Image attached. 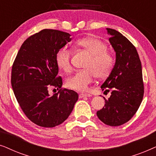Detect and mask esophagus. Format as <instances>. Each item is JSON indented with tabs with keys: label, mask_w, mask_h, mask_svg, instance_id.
I'll return each instance as SVG.
<instances>
[{
	"label": "esophagus",
	"mask_w": 156,
	"mask_h": 156,
	"mask_svg": "<svg viewBox=\"0 0 156 156\" xmlns=\"http://www.w3.org/2000/svg\"><path fill=\"white\" fill-rule=\"evenodd\" d=\"M90 94H80V95H79V97L80 98H83V97H90Z\"/></svg>",
	"instance_id": "34e87169"
}]
</instances>
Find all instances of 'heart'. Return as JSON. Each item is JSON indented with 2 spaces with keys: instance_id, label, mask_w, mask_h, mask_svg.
I'll return each instance as SVG.
<instances>
[{
  "instance_id": "heart-1",
  "label": "heart",
  "mask_w": 156,
  "mask_h": 156,
  "mask_svg": "<svg viewBox=\"0 0 156 156\" xmlns=\"http://www.w3.org/2000/svg\"><path fill=\"white\" fill-rule=\"evenodd\" d=\"M76 46L91 55L85 65L86 69L76 72L67 80L68 88L76 91H86L96 76L105 79L109 75L114 67V59L112 54L107 50V44L99 38L86 37L77 40ZM56 64L65 72L72 69L71 52L67 48L58 50L55 56Z\"/></svg>"
}]
</instances>
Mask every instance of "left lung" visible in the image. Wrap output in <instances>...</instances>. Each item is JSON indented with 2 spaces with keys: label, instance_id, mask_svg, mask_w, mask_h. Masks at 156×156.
I'll use <instances>...</instances> for the list:
<instances>
[{
  "label": "left lung",
  "instance_id": "obj_1",
  "mask_svg": "<svg viewBox=\"0 0 156 156\" xmlns=\"http://www.w3.org/2000/svg\"><path fill=\"white\" fill-rule=\"evenodd\" d=\"M116 52V62L102 90L112 91L110 97L97 115L102 122L111 126L126 123L134 116L141 104L144 94L141 62L133 44L116 30L106 28Z\"/></svg>",
  "mask_w": 156,
  "mask_h": 156
}]
</instances>
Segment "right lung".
Returning a JSON list of instances; mask_svg holds the SVG:
<instances>
[{
    "instance_id": "add662e5",
    "label": "right lung",
    "mask_w": 156,
    "mask_h": 156,
    "mask_svg": "<svg viewBox=\"0 0 156 156\" xmlns=\"http://www.w3.org/2000/svg\"><path fill=\"white\" fill-rule=\"evenodd\" d=\"M69 33L44 29L25 40L12 67L11 85L20 108L36 125L52 128L61 124L73 110L78 94L61 89L62 80L55 56L71 41ZM59 91L50 96L48 87Z\"/></svg>"
}]
</instances>
